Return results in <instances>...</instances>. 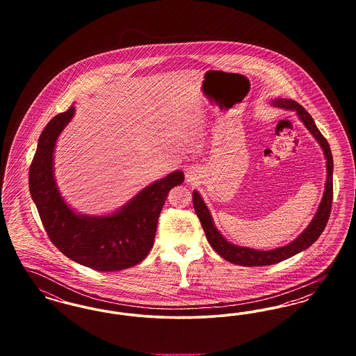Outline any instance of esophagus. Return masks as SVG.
I'll use <instances>...</instances> for the list:
<instances>
[{
  "instance_id": "34e87169",
  "label": "esophagus",
  "mask_w": 356,
  "mask_h": 356,
  "mask_svg": "<svg viewBox=\"0 0 356 356\" xmlns=\"http://www.w3.org/2000/svg\"><path fill=\"white\" fill-rule=\"evenodd\" d=\"M193 173H195V172H193V170H186V177H188V180H193V176H195V175H193Z\"/></svg>"
}]
</instances>
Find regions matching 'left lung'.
<instances>
[{"label": "left lung", "mask_w": 356, "mask_h": 356, "mask_svg": "<svg viewBox=\"0 0 356 356\" xmlns=\"http://www.w3.org/2000/svg\"><path fill=\"white\" fill-rule=\"evenodd\" d=\"M272 105L277 106V108L295 111L298 113L299 119L305 122V128L319 141L324 156H325V160H327V181H325V189H324V195H323L319 209H318L315 218L309 222V225L305 228V232H302L300 236L298 237L296 240H293L292 243H289L288 245L271 250V251H257V250L247 248V247H238V245L231 244L229 241H227L218 231V228L213 225V220L209 213V209L207 208L202 196L196 191L193 192L192 200H193L195 212L202 222V227H203L208 243L212 245V248L218 254H220L222 259L228 260L229 263L244 266V267L271 266V264L280 263L293 254L305 251V248L312 245L318 240V237L322 235V232L327 225V221L330 219L331 207H332L334 160H332V153H331L328 141L325 140V137L321 134V131L315 125V121L311 118V115L299 102L287 100V99H277V100L272 102Z\"/></svg>", "instance_id": "obj_1"}]
</instances>
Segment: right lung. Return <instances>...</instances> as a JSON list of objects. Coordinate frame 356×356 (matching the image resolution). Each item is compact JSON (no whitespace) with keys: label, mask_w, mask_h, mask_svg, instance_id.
<instances>
[{"label":"right lung","mask_w":356,"mask_h":356,"mask_svg":"<svg viewBox=\"0 0 356 356\" xmlns=\"http://www.w3.org/2000/svg\"><path fill=\"white\" fill-rule=\"evenodd\" d=\"M73 115L74 106H70L54 116L38 138L29 168V189L40 219L51 243L70 260L96 271L134 267L149 254L163 205L170 189L184 181V173L175 170L154 181L109 216L74 213L53 177L56 140Z\"/></svg>","instance_id":"1"}]
</instances>
